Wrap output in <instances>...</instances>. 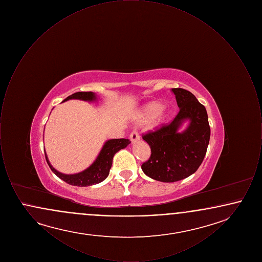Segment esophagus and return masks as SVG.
<instances>
[{"instance_id": "1", "label": "esophagus", "mask_w": 262, "mask_h": 262, "mask_svg": "<svg viewBox=\"0 0 262 262\" xmlns=\"http://www.w3.org/2000/svg\"><path fill=\"white\" fill-rule=\"evenodd\" d=\"M129 139L133 143H135V142H137V140H139V135L137 134V132H133L129 135Z\"/></svg>"}]
</instances>
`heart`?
<instances>
[{"label": "heart", "instance_id": "b5f03b06", "mask_svg": "<svg viewBox=\"0 0 262 262\" xmlns=\"http://www.w3.org/2000/svg\"><path fill=\"white\" fill-rule=\"evenodd\" d=\"M171 116L172 111L167 107H163L162 103L151 101L138 111L136 121L137 124H145L152 121L151 128H159L169 122Z\"/></svg>", "mask_w": 262, "mask_h": 262}]
</instances>
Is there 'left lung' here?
Instances as JSON below:
<instances>
[{
    "mask_svg": "<svg viewBox=\"0 0 262 262\" xmlns=\"http://www.w3.org/2000/svg\"><path fill=\"white\" fill-rule=\"evenodd\" d=\"M172 92L180 112L170 125L142 137L150 146L151 156L141 169L151 179L163 183L178 182L195 173L210 139L205 107L186 89L172 88ZM185 122L188 125L181 131Z\"/></svg>",
    "mask_w": 262,
    "mask_h": 262,
    "instance_id": "1",
    "label": "left lung"
}]
</instances>
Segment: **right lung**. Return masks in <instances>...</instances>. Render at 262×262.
Listing matches in <instances>:
<instances>
[{
    "label": "right lung",
    "mask_w": 262,
    "mask_h": 262,
    "mask_svg": "<svg viewBox=\"0 0 262 262\" xmlns=\"http://www.w3.org/2000/svg\"><path fill=\"white\" fill-rule=\"evenodd\" d=\"M71 99L82 100L88 102H95L97 101V95L94 92H76L69 97H67L64 101ZM130 141L125 138H113L106 140L102 149L100 150L98 156L88 168L85 170L76 173V174H62L61 172L57 171L52 165L47 157L45 152L46 161L48 163L52 172L59 177L63 182L68 183L69 185L76 186V187H88L92 185L99 184L103 182L110 173V169L112 167L113 157L114 155L121 149L125 148ZM45 151V150H44Z\"/></svg>",
    "instance_id": "obj_1"
}]
</instances>
